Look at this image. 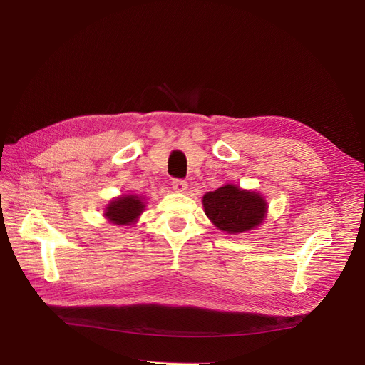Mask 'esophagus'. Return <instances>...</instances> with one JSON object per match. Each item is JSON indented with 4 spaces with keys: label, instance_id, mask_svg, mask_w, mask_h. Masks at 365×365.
Returning <instances> with one entry per match:
<instances>
[{
    "label": "esophagus",
    "instance_id": "obj_1",
    "mask_svg": "<svg viewBox=\"0 0 365 365\" xmlns=\"http://www.w3.org/2000/svg\"><path fill=\"white\" fill-rule=\"evenodd\" d=\"M171 187H173V190H175V192H185V190L187 189V183L185 182V180H180V179H175L173 180V183H171Z\"/></svg>",
    "mask_w": 365,
    "mask_h": 365
}]
</instances>
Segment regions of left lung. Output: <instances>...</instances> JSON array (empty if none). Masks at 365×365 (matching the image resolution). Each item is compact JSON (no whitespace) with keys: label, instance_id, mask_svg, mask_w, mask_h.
Listing matches in <instances>:
<instances>
[{"label":"left lung","instance_id":"1","mask_svg":"<svg viewBox=\"0 0 365 365\" xmlns=\"http://www.w3.org/2000/svg\"><path fill=\"white\" fill-rule=\"evenodd\" d=\"M204 213L226 234H242L259 227L267 216V201L257 190L226 183L202 197Z\"/></svg>","mask_w":365,"mask_h":365}]
</instances>
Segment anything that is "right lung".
Masks as SVG:
<instances>
[{
    "label": "right lung",
    "instance_id": "1",
    "mask_svg": "<svg viewBox=\"0 0 365 365\" xmlns=\"http://www.w3.org/2000/svg\"><path fill=\"white\" fill-rule=\"evenodd\" d=\"M146 208V200L138 194H123L112 198L105 207V219L117 226H131L138 223Z\"/></svg>",
    "mask_w": 365,
    "mask_h": 365
}]
</instances>
